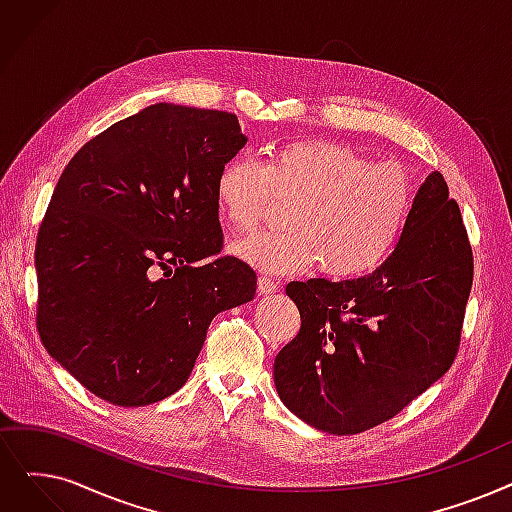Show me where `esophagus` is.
<instances>
[{
  "label": "esophagus",
  "mask_w": 512,
  "mask_h": 512,
  "mask_svg": "<svg viewBox=\"0 0 512 512\" xmlns=\"http://www.w3.org/2000/svg\"><path fill=\"white\" fill-rule=\"evenodd\" d=\"M257 288H259V293H261V295H272V293H276V291H278V282H276V280H272L270 276H259V280H257Z\"/></svg>",
  "instance_id": "1"
}]
</instances>
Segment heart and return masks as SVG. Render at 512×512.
I'll return each instance as SVG.
<instances>
[{"mask_svg":"<svg viewBox=\"0 0 512 512\" xmlns=\"http://www.w3.org/2000/svg\"><path fill=\"white\" fill-rule=\"evenodd\" d=\"M414 182L399 163H372L349 146L288 142L263 163L244 154L215 177V203L234 230H249L280 203L286 232H255L232 253L270 274H303L322 263L332 278H358L393 253L414 207Z\"/></svg>","mask_w":512,"mask_h":512,"instance_id":"obj_1","label":"heart"}]
</instances>
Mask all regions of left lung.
Listing matches in <instances>:
<instances>
[{
    "instance_id": "1",
    "label": "left lung",
    "mask_w": 512,
    "mask_h": 512,
    "mask_svg": "<svg viewBox=\"0 0 512 512\" xmlns=\"http://www.w3.org/2000/svg\"><path fill=\"white\" fill-rule=\"evenodd\" d=\"M471 284L460 209L433 171L397 247L372 274L286 286L301 330L274 360L282 404L330 435L393 418L452 366Z\"/></svg>"
}]
</instances>
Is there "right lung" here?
Returning <instances> with one entry per match:
<instances>
[{"label":"right lung","instance_id":"add662e5","mask_svg":"<svg viewBox=\"0 0 512 512\" xmlns=\"http://www.w3.org/2000/svg\"><path fill=\"white\" fill-rule=\"evenodd\" d=\"M244 144L232 113L159 102L62 171L35 247L37 328L104 402L138 408L182 389L211 320L253 301L249 265L211 259L224 242L215 177Z\"/></svg>","mask_w":512,"mask_h":512}]
</instances>
